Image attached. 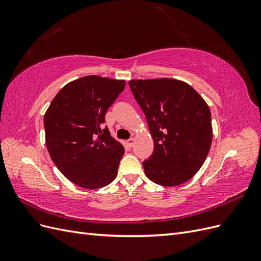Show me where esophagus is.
I'll return each mask as SVG.
<instances>
[{"label": "esophagus", "mask_w": 261, "mask_h": 261, "mask_svg": "<svg viewBox=\"0 0 261 261\" xmlns=\"http://www.w3.org/2000/svg\"><path fill=\"white\" fill-rule=\"evenodd\" d=\"M134 143H135V139L134 138H129L128 140H126V145H127L128 147H133Z\"/></svg>", "instance_id": "esophagus-1"}]
</instances>
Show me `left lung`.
I'll list each match as a JSON object with an SVG mask.
<instances>
[{
	"label": "left lung",
	"instance_id": "obj_1",
	"mask_svg": "<svg viewBox=\"0 0 261 261\" xmlns=\"http://www.w3.org/2000/svg\"><path fill=\"white\" fill-rule=\"evenodd\" d=\"M130 90L146 115L154 150L143 162L145 174L161 186L191 179L209 153L211 113L192 86L174 78L129 81Z\"/></svg>",
	"mask_w": 261,
	"mask_h": 261
}]
</instances>
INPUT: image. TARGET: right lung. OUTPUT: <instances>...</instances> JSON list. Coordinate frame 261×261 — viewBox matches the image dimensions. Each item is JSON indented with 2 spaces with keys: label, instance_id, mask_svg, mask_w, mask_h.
Wrapping results in <instances>:
<instances>
[{
  "label": "right lung",
  "instance_id": "obj_1",
  "mask_svg": "<svg viewBox=\"0 0 261 261\" xmlns=\"http://www.w3.org/2000/svg\"><path fill=\"white\" fill-rule=\"evenodd\" d=\"M126 85L113 78L89 75L66 84L44 114L45 145L57 168L86 189L112 183L124 147L115 140L105 116Z\"/></svg>",
  "mask_w": 261,
  "mask_h": 261
}]
</instances>
